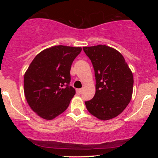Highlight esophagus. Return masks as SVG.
Here are the masks:
<instances>
[{"label": "esophagus", "mask_w": 158, "mask_h": 158, "mask_svg": "<svg viewBox=\"0 0 158 158\" xmlns=\"http://www.w3.org/2000/svg\"><path fill=\"white\" fill-rule=\"evenodd\" d=\"M81 92H82V89H81V88H79V89H77V94H80Z\"/></svg>", "instance_id": "esophagus-1"}]
</instances>
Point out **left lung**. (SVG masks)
I'll return each mask as SVG.
<instances>
[{
    "label": "left lung",
    "mask_w": 158,
    "mask_h": 158,
    "mask_svg": "<svg viewBox=\"0 0 158 158\" xmlns=\"http://www.w3.org/2000/svg\"><path fill=\"white\" fill-rule=\"evenodd\" d=\"M83 50L94 66L96 93L85 102L90 114L100 120L120 114L131 99L134 78L122 54L106 45L84 47Z\"/></svg>",
    "instance_id": "1"
}]
</instances>
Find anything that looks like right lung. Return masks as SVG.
<instances>
[{"mask_svg": "<svg viewBox=\"0 0 158 158\" xmlns=\"http://www.w3.org/2000/svg\"><path fill=\"white\" fill-rule=\"evenodd\" d=\"M81 48L57 45L40 52L24 73L23 91L31 109L51 120L68 108L76 90L69 86L70 68Z\"/></svg>", "mask_w": 158, "mask_h": 158, "instance_id": "obj_1", "label": "right lung"}]
</instances>
